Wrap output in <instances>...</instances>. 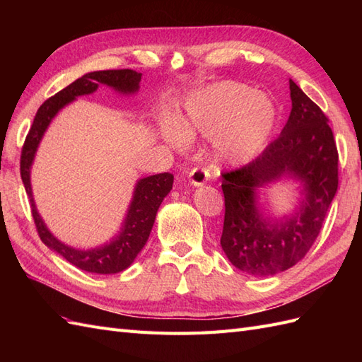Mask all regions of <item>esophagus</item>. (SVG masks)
Returning a JSON list of instances; mask_svg holds the SVG:
<instances>
[{"mask_svg": "<svg viewBox=\"0 0 362 362\" xmlns=\"http://www.w3.org/2000/svg\"><path fill=\"white\" fill-rule=\"evenodd\" d=\"M210 177V172L204 168H193L189 172V178L193 185H204Z\"/></svg>", "mask_w": 362, "mask_h": 362, "instance_id": "34e87169", "label": "esophagus"}]
</instances>
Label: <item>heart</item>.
<instances>
[{
    "mask_svg": "<svg viewBox=\"0 0 362 362\" xmlns=\"http://www.w3.org/2000/svg\"><path fill=\"white\" fill-rule=\"evenodd\" d=\"M276 124L275 105L264 95L240 83L208 86L189 98L184 127L175 119L163 122L161 133L181 148L189 134L216 139L218 156L231 163H246L266 145Z\"/></svg>",
    "mask_w": 362,
    "mask_h": 362,
    "instance_id": "1",
    "label": "heart"
}]
</instances>
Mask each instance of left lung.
<instances>
[{
    "label": "left lung",
    "instance_id": "left-lung-1",
    "mask_svg": "<svg viewBox=\"0 0 362 362\" xmlns=\"http://www.w3.org/2000/svg\"><path fill=\"white\" fill-rule=\"evenodd\" d=\"M290 96L281 136L255 160L222 173V249L237 269L257 276L287 270L306 255L338 189V151L327 117L293 80ZM281 176L299 179L305 201L294 216L269 224L257 213L256 189Z\"/></svg>",
    "mask_w": 362,
    "mask_h": 362
}]
</instances>
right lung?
<instances>
[{"label":"right lung","mask_w":362,"mask_h":362,"mask_svg":"<svg viewBox=\"0 0 362 362\" xmlns=\"http://www.w3.org/2000/svg\"><path fill=\"white\" fill-rule=\"evenodd\" d=\"M141 74L133 69H113V71H96L83 75L63 90L48 98L43 103L33 120V125L25 137L23 152H21V178H23L27 194L30 196L31 214L35 221L40 240L52 250H56L71 264L81 270L100 275H112L119 273L131 266L139 252L146 245L152 225L156 222L158 206L170 192L173 184V175L169 172L152 175L140 180L136 185L134 198L129 205L122 233L110 245L95 247L90 250H78L63 245L54 237L40 218L35 201H33L30 185V168L35 158L39 141L48 128L51 119L76 96L93 93L98 86L107 84L115 90L122 93H134L139 90Z\"/></svg>","instance_id":"obj_1"}]
</instances>
